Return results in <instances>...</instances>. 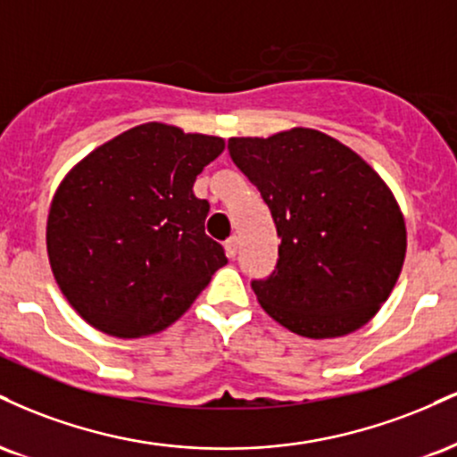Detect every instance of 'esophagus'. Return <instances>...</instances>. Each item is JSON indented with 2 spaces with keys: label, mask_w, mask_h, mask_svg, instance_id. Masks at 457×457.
<instances>
[{
  "label": "esophagus",
  "mask_w": 457,
  "mask_h": 457,
  "mask_svg": "<svg viewBox=\"0 0 457 457\" xmlns=\"http://www.w3.org/2000/svg\"><path fill=\"white\" fill-rule=\"evenodd\" d=\"M225 253H228V258H236V253H238V238L236 236L225 240Z\"/></svg>",
  "instance_id": "obj_1"
}]
</instances>
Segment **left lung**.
<instances>
[{
  "label": "left lung",
  "instance_id": "8db88e82",
  "mask_svg": "<svg viewBox=\"0 0 457 457\" xmlns=\"http://www.w3.org/2000/svg\"><path fill=\"white\" fill-rule=\"evenodd\" d=\"M232 161L277 225L279 260L251 281L262 309L292 333L330 339L378 313L406 258V223L378 171L313 129L232 137Z\"/></svg>",
  "mask_w": 457,
  "mask_h": 457
}]
</instances>
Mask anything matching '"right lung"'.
Here are the masks:
<instances>
[{"label":"right lung","mask_w":457,"mask_h":457,"mask_svg":"<svg viewBox=\"0 0 457 457\" xmlns=\"http://www.w3.org/2000/svg\"><path fill=\"white\" fill-rule=\"evenodd\" d=\"M225 139L162 122L124 130L64 176L46 219L62 295L90 327L120 339L161 333L228 264L193 193Z\"/></svg>","instance_id":"right-lung-1"}]
</instances>
